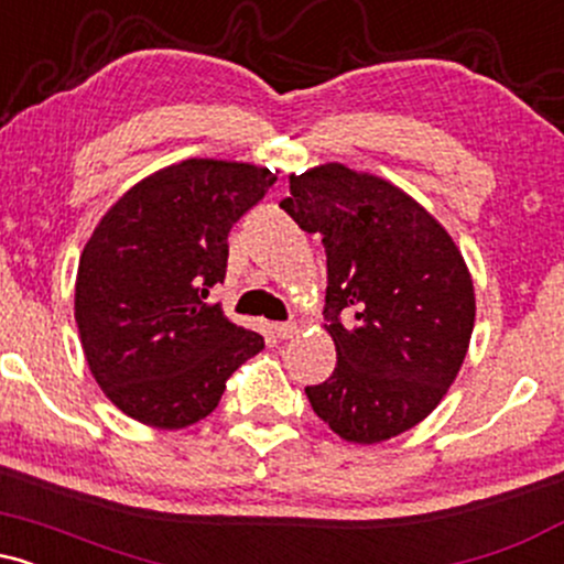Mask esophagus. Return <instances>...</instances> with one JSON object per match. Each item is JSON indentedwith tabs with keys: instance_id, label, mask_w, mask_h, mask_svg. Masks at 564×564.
<instances>
[{
	"instance_id": "obj_1",
	"label": "esophagus",
	"mask_w": 564,
	"mask_h": 564,
	"mask_svg": "<svg viewBox=\"0 0 564 564\" xmlns=\"http://www.w3.org/2000/svg\"><path fill=\"white\" fill-rule=\"evenodd\" d=\"M273 332H275V336L278 339H294L296 334H300V326H296V323H275L273 326Z\"/></svg>"
}]
</instances>
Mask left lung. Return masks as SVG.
Masks as SVG:
<instances>
[{
  "label": "left lung",
  "instance_id": "1",
  "mask_svg": "<svg viewBox=\"0 0 564 564\" xmlns=\"http://www.w3.org/2000/svg\"><path fill=\"white\" fill-rule=\"evenodd\" d=\"M281 209L326 249L336 368L304 387L313 411L360 445L416 426L456 379L475 326L456 243L400 187L341 164L291 177Z\"/></svg>",
  "mask_w": 564,
  "mask_h": 564
}]
</instances>
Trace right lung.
<instances>
[{
	"label": "right lung",
	"instance_id": "obj_1",
	"mask_svg": "<svg viewBox=\"0 0 564 564\" xmlns=\"http://www.w3.org/2000/svg\"><path fill=\"white\" fill-rule=\"evenodd\" d=\"M275 183L251 164L187 159L127 191L76 275L89 371L127 416L183 430L215 411L225 379L264 347L206 304L228 273V232Z\"/></svg>",
	"mask_w": 564,
	"mask_h": 564
}]
</instances>
